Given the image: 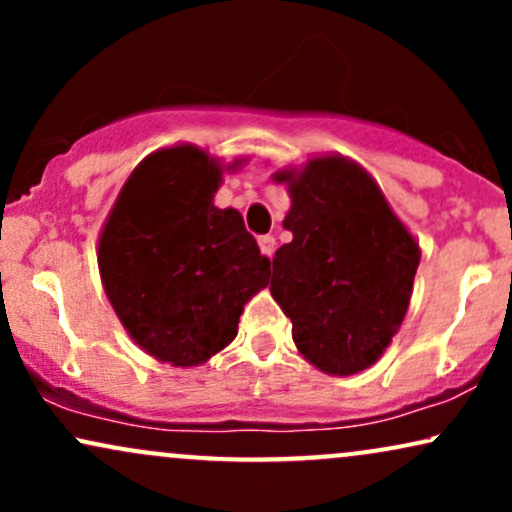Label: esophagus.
<instances>
[{
  "label": "esophagus",
  "instance_id": "esophagus-1",
  "mask_svg": "<svg viewBox=\"0 0 512 512\" xmlns=\"http://www.w3.org/2000/svg\"><path fill=\"white\" fill-rule=\"evenodd\" d=\"M257 245H260L262 255H267V257L274 255V248H276L274 236H260V238H257Z\"/></svg>",
  "mask_w": 512,
  "mask_h": 512
}]
</instances>
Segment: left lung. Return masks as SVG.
I'll return each mask as SVG.
<instances>
[{"instance_id":"left-lung-1","label":"left lung","mask_w":512,"mask_h":512,"mask_svg":"<svg viewBox=\"0 0 512 512\" xmlns=\"http://www.w3.org/2000/svg\"><path fill=\"white\" fill-rule=\"evenodd\" d=\"M284 182L293 233L267 281L293 342L327 375L373 366L407 315L421 250L366 168L339 154L272 175Z\"/></svg>"}]
</instances>
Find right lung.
Masks as SVG:
<instances>
[{
  "mask_svg": "<svg viewBox=\"0 0 512 512\" xmlns=\"http://www.w3.org/2000/svg\"><path fill=\"white\" fill-rule=\"evenodd\" d=\"M195 144L132 170L98 238L105 296L132 342L175 368L207 363L236 339L243 305L267 286L269 260L238 209L214 195L226 170Z\"/></svg>",
  "mask_w": 512,
  "mask_h": 512,
  "instance_id": "obj_1",
  "label": "right lung"
}]
</instances>
